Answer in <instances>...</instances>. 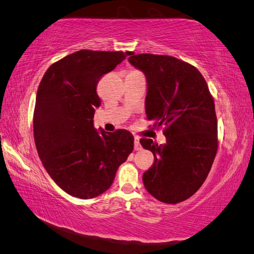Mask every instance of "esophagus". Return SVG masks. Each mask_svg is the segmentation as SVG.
<instances>
[{
	"mask_svg": "<svg viewBox=\"0 0 254 254\" xmlns=\"http://www.w3.org/2000/svg\"><path fill=\"white\" fill-rule=\"evenodd\" d=\"M134 148H135V150L141 149V145H140V143H139V137H138V136H135V139H134Z\"/></svg>",
	"mask_w": 254,
	"mask_h": 254,
	"instance_id": "1",
	"label": "esophagus"
}]
</instances>
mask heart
<instances>
[{
	"label": "heart",
	"mask_w": 254,
	"mask_h": 254,
	"mask_svg": "<svg viewBox=\"0 0 254 254\" xmlns=\"http://www.w3.org/2000/svg\"><path fill=\"white\" fill-rule=\"evenodd\" d=\"M131 72H138V71H136V70H132V71H131Z\"/></svg>",
	"instance_id": "obj_1"
}]
</instances>
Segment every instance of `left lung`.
<instances>
[{
    "label": "left lung",
    "mask_w": 254,
    "mask_h": 254,
    "mask_svg": "<svg viewBox=\"0 0 254 254\" xmlns=\"http://www.w3.org/2000/svg\"><path fill=\"white\" fill-rule=\"evenodd\" d=\"M128 61L147 81L145 106L153 127H164L166 144L139 141L154 154L143 175L145 189L163 203L192 196L210 173L217 152V119L207 83L194 65L171 56L131 53Z\"/></svg>",
    "instance_id": "obj_1"
}]
</instances>
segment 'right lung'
Returning <instances> with one entry per match:
<instances>
[{"instance_id":"right-lung-1","label":"right lung","mask_w":254,"mask_h":254,"mask_svg":"<svg viewBox=\"0 0 254 254\" xmlns=\"http://www.w3.org/2000/svg\"><path fill=\"white\" fill-rule=\"evenodd\" d=\"M130 51L80 50L55 62L39 84L33 113L35 147L44 168L69 195L92 198L108 190L134 136L93 127L97 84Z\"/></svg>"}]
</instances>
